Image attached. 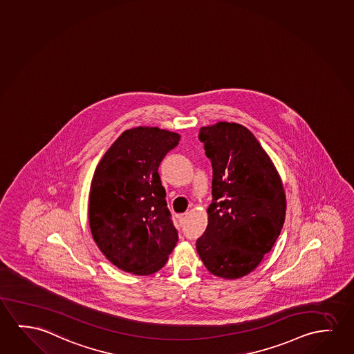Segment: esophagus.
<instances>
[{"label":"esophagus","mask_w":354,"mask_h":354,"mask_svg":"<svg viewBox=\"0 0 354 354\" xmlns=\"http://www.w3.org/2000/svg\"><path fill=\"white\" fill-rule=\"evenodd\" d=\"M187 216H189V213H183V214H180L179 216V223L183 225L185 224V221L187 219Z\"/></svg>","instance_id":"34e87169"}]
</instances>
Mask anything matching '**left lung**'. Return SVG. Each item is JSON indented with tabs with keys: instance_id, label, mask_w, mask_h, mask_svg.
Listing matches in <instances>:
<instances>
[{
	"instance_id": "1",
	"label": "left lung",
	"mask_w": 354,
	"mask_h": 354,
	"mask_svg": "<svg viewBox=\"0 0 354 354\" xmlns=\"http://www.w3.org/2000/svg\"><path fill=\"white\" fill-rule=\"evenodd\" d=\"M213 170L208 225L196 248L213 275L250 274L281 232L286 200L281 180L254 135L240 124L201 128Z\"/></svg>"
}]
</instances>
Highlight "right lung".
Returning a JSON list of instances; mask_svg holds the SVG:
<instances>
[{"label":"right lung","mask_w":354,"mask_h":354,"mask_svg":"<svg viewBox=\"0 0 354 354\" xmlns=\"http://www.w3.org/2000/svg\"><path fill=\"white\" fill-rule=\"evenodd\" d=\"M179 141V133L162 129L127 130L95 170L90 229L108 261L124 272H158L178 242L158 168Z\"/></svg>","instance_id":"obj_1"}]
</instances>
